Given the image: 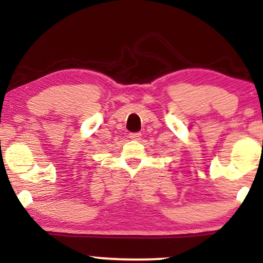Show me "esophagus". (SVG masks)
<instances>
[{
	"label": "esophagus",
	"instance_id": "esophagus-1",
	"mask_svg": "<svg viewBox=\"0 0 263 263\" xmlns=\"http://www.w3.org/2000/svg\"><path fill=\"white\" fill-rule=\"evenodd\" d=\"M141 137H142V135L140 134V132H134V134H129V138H131V140L138 141V140H141Z\"/></svg>",
	"mask_w": 263,
	"mask_h": 263
}]
</instances>
